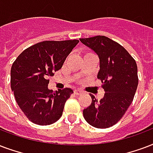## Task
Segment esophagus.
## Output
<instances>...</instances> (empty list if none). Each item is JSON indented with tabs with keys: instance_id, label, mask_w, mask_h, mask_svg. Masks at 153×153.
<instances>
[{
	"instance_id": "34e87169",
	"label": "esophagus",
	"mask_w": 153,
	"mask_h": 153,
	"mask_svg": "<svg viewBox=\"0 0 153 153\" xmlns=\"http://www.w3.org/2000/svg\"><path fill=\"white\" fill-rule=\"evenodd\" d=\"M82 93H83V92L82 91H80V90H75V91H74V94L76 95H81Z\"/></svg>"
}]
</instances>
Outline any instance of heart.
Masks as SVG:
<instances>
[{
	"instance_id": "heart-1",
	"label": "heart",
	"mask_w": 153,
	"mask_h": 153,
	"mask_svg": "<svg viewBox=\"0 0 153 153\" xmlns=\"http://www.w3.org/2000/svg\"><path fill=\"white\" fill-rule=\"evenodd\" d=\"M90 53H87V54H90Z\"/></svg>"
}]
</instances>
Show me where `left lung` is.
Segmentation results:
<instances>
[{
	"mask_svg": "<svg viewBox=\"0 0 153 153\" xmlns=\"http://www.w3.org/2000/svg\"><path fill=\"white\" fill-rule=\"evenodd\" d=\"M79 40L99 56L97 78L105 91L100 101L91 95V103L83 110V116L95 128H110L123 117L133 100L138 86L137 65L124 47L108 37L99 35Z\"/></svg>",
	"mask_w": 153,
	"mask_h": 153,
	"instance_id": "8db88e82",
	"label": "left lung"
}]
</instances>
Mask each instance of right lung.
I'll return each instance as SVG.
<instances>
[{
  "label": "right lung",
  "mask_w": 153,
  "mask_h": 153,
  "mask_svg": "<svg viewBox=\"0 0 153 153\" xmlns=\"http://www.w3.org/2000/svg\"><path fill=\"white\" fill-rule=\"evenodd\" d=\"M79 40L44 41L23 51L11 68V89L25 116L38 125H50L61 118L71 88L48 89L53 73L62 68Z\"/></svg>",
  "instance_id": "obj_1"
}]
</instances>
